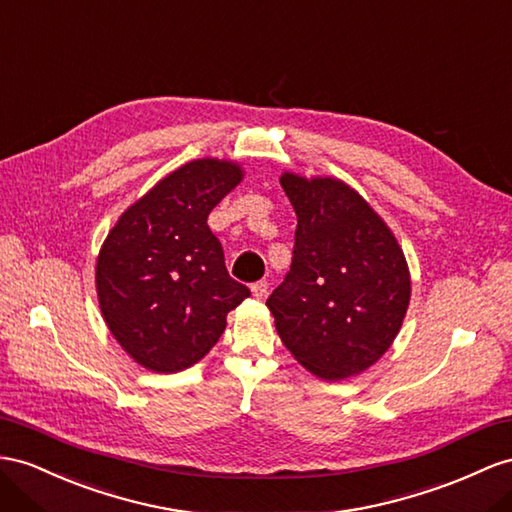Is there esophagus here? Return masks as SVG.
I'll use <instances>...</instances> for the list:
<instances>
[{
	"label": "esophagus",
	"instance_id": "34e87169",
	"mask_svg": "<svg viewBox=\"0 0 512 512\" xmlns=\"http://www.w3.org/2000/svg\"><path fill=\"white\" fill-rule=\"evenodd\" d=\"M251 292L255 298H264L268 294V281H257L251 285Z\"/></svg>",
	"mask_w": 512,
	"mask_h": 512
}]
</instances>
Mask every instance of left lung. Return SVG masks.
<instances>
[{
    "instance_id": "left-lung-1",
    "label": "left lung",
    "mask_w": 512,
    "mask_h": 512,
    "mask_svg": "<svg viewBox=\"0 0 512 512\" xmlns=\"http://www.w3.org/2000/svg\"><path fill=\"white\" fill-rule=\"evenodd\" d=\"M298 225L292 266L266 300L285 348L326 381L355 376L396 339L411 298L385 222L337 179L283 175Z\"/></svg>"
}]
</instances>
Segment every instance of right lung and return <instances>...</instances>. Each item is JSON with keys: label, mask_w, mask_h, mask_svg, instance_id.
Masks as SVG:
<instances>
[{"label": "right lung", "mask_w": 512, "mask_h": 512, "mask_svg": "<svg viewBox=\"0 0 512 512\" xmlns=\"http://www.w3.org/2000/svg\"><path fill=\"white\" fill-rule=\"evenodd\" d=\"M242 179L233 162L177 168L131 205L103 242L97 292L108 329L153 372H179L205 357L227 313L251 296L229 277L207 216Z\"/></svg>", "instance_id": "right-lung-1"}]
</instances>
